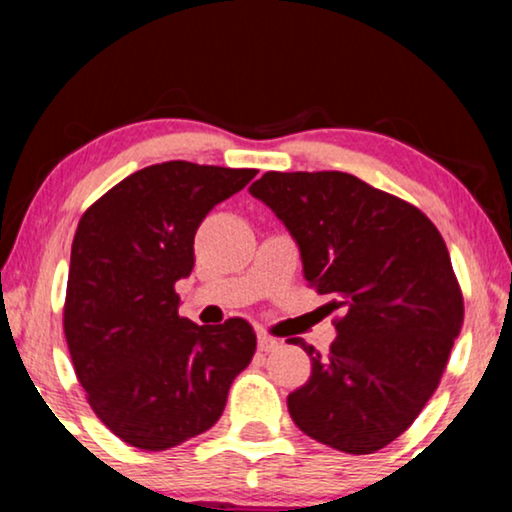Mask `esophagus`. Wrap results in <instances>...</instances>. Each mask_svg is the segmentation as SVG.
Here are the masks:
<instances>
[{
    "label": "esophagus",
    "instance_id": "1",
    "mask_svg": "<svg viewBox=\"0 0 512 512\" xmlns=\"http://www.w3.org/2000/svg\"><path fill=\"white\" fill-rule=\"evenodd\" d=\"M277 347H279V340L272 338V335H265V333L258 335V349H261V352H272V349Z\"/></svg>",
    "mask_w": 512,
    "mask_h": 512
}]
</instances>
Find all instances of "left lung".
<instances>
[{
	"label": "left lung",
	"mask_w": 512,
	"mask_h": 512,
	"mask_svg": "<svg viewBox=\"0 0 512 512\" xmlns=\"http://www.w3.org/2000/svg\"><path fill=\"white\" fill-rule=\"evenodd\" d=\"M284 223L307 284L340 310L338 338L286 398L307 436L347 454L382 450L438 389L464 296L443 235L415 205L347 172H265L249 188Z\"/></svg>",
	"instance_id": "1"
}]
</instances>
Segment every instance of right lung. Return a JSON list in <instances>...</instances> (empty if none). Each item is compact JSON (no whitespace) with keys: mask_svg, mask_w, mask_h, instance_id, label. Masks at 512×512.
<instances>
[{"mask_svg":"<svg viewBox=\"0 0 512 512\" xmlns=\"http://www.w3.org/2000/svg\"><path fill=\"white\" fill-rule=\"evenodd\" d=\"M256 172L170 160L81 216L62 326L90 408L123 443L160 452L212 429L256 352L249 321L198 326L179 317L174 291L202 219Z\"/></svg>","mask_w":512,"mask_h":512,"instance_id":"1","label":"right lung"}]
</instances>
